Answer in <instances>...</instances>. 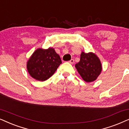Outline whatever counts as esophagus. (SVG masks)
<instances>
[{
  "label": "esophagus",
  "instance_id": "34e87169",
  "mask_svg": "<svg viewBox=\"0 0 129 129\" xmlns=\"http://www.w3.org/2000/svg\"><path fill=\"white\" fill-rule=\"evenodd\" d=\"M68 62L71 63V64H73V63H74V60L73 59H71V60H70V61H68Z\"/></svg>",
  "mask_w": 129,
  "mask_h": 129
}]
</instances>
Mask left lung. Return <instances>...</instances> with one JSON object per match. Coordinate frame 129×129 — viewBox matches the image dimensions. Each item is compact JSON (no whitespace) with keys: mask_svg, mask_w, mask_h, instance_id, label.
<instances>
[{"mask_svg":"<svg viewBox=\"0 0 129 129\" xmlns=\"http://www.w3.org/2000/svg\"><path fill=\"white\" fill-rule=\"evenodd\" d=\"M75 67L82 78L87 82L95 81L102 70L100 60L92 52H82L80 61L75 64Z\"/></svg>","mask_w":129,"mask_h":129,"instance_id":"8db88e82","label":"left lung"}]
</instances>
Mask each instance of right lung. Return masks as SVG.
<instances>
[{
	"label": "right lung",
	"mask_w": 129,
	"mask_h": 129,
	"mask_svg": "<svg viewBox=\"0 0 129 129\" xmlns=\"http://www.w3.org/2000/svg\"><path fill=\"white\" fill-rule=\"evenodd\" d=\"M61 63V58L54 48H38L28 59L26 67L32 78L44 81L54 74Z\"/></svg>",
	"instance_id": "right-lung-1"
}]
</instances>
